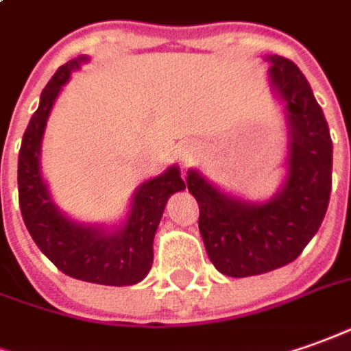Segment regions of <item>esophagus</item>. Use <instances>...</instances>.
<instances>
[{
  "label": "esophagus",
  "mask_w": 351,
  "mask_h": 351,
  "mask_svg": "<svg viewBox=\"0 0 351 351\" xmlns=\"http://www.w3.org/2000/svg\"><path fill=\"white\" fill-rule=\"evenodd\" d=\"M195 152H197V144L192 142V140H186V142L180 144V159L182 161H188L190 157H194Z\"/></svg>",
  "instance_id": "34e87169"
}]
</instances>
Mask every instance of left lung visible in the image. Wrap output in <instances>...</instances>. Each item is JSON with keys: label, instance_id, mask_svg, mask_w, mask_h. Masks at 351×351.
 I'll use <instances>...</instances> for the list:
<instances>
[{"label": "left lung", "instance_id": "obj_1", "mask_svg": "<svg viewBox=\"0 0 351 351\" xmlns=\"http://www.w3.org/2000/svg\"><path fill=\"white\" fill-rule=\"evenodd\" d=\"M269 84L288 125L286 180L269 202L254 204L219 190L190 169L186 184L199 206V234L219 273L254 276L292 263L323 223L332 186V142L323 109L302 71L269 56Z\"/></svg>", "mask_w": 351, "mask_h": 351}]
</instances>
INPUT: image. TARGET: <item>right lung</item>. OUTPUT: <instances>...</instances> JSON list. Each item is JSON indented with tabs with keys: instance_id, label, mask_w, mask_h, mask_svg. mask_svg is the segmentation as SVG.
<instances>
[{
	"instance_id": "obj_1",
	"label": "right lung",
	"mask_w": 351,
	"mask_h": 351,
	"mask_svg": "<svg viewBox=\"0 0 351 351\" xmlns=\"http://www.w3.org/2000/svg\"><path fill=\"white\" fill-rule=\"evenodd\" d=\"M88 57L59 66L40 95V106L26 126L19 152V206L28 232L53 265L65 275L107 286L136 285L154 263V236L171 194L184 190L178 167L154 176L136 188L125 225L117 228L71 221L53 204L40 171L45 123L71 73Z\"/></svg>"
}]
</instances>
